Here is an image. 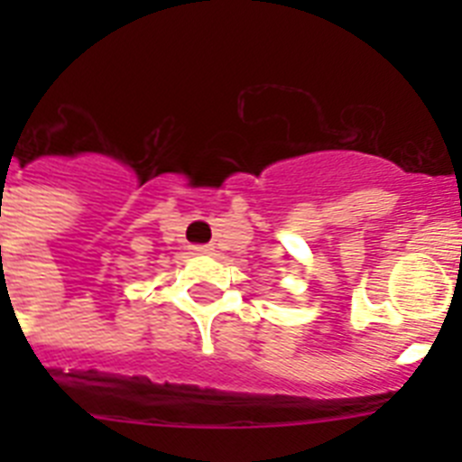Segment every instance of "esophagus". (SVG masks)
Listing matches in <instances>:
<instances>
[{
  "instance_id": "esophagus-1",
  "label": "esophagus",
  "mask_w": 462,
  "mask_h": 462,
  "mask_svg": "<svg viewBox=\"0 0 462 462\" xmlns=\"http://www.w3.org/2000/svg\"><path fill=\"white\" fill-rule=\"evenodd\" d=\"M212 250H215L212 245H196L194 247L196 254H212Z\"/></svg>"
}]
</instances>
